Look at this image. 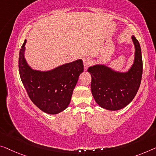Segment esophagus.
I'll list each match as a JSON object with an SVG mask.
<instances>
[{
    "label": "esophagus",
    "instance_id": "34e87169",
    "mask_svg": "<svg viewBox=\"0 0 156 156\" xmlns=\"http://www.w3.org/2000/svg\"><path fill=\"white\" fill-rule=\"evenodd\" d=\"M92 63V60L89 57H84L83 58V64L85 68H87L88 66H90Z\"/></svg>",
    "mask_w": 156,
    "mask_h": 156
}]
</instances>
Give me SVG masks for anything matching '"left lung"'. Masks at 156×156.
<instances>
[{
	"instance_id": "8db88e82",
	"label": "left lung",
	"mask_w": 156,
	"mask_h": 156,
	"mask_svg": "<svg viewBox=\"0 0 156 156\" xmlns=\"http://www.w3.org/2000/svg\"><path fill=\"white\" fill-rule=\"evenodd\" d=\"M133 64L127 71H116L106 64L90 66L92 94L97 104L104 109L118 111L128 105L134 98L140 86L143 71L141 47L134 36Z\"/></svg>"
}]
</instances>
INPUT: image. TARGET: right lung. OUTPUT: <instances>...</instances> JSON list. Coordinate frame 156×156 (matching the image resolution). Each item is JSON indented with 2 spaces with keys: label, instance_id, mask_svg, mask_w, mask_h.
<instances>
[{
  "label": "right lung",
  "instance_id": "obj_1",
  "mask_svg": "<svg viewBox=\"0 0 156 156\" xmlns=\"http://www.w3.org/2000/svg\"><path fill=\"white\" fill-rule=\"evenodd\" d=\"M23 43L19 57V71L29 98L37 107L48 114L64 111L71 101L79 76L84 70L83 60L66 63L48 71L33 69L25 59Z\"/></svg>",
  "mask_w": 156,
  "mask_h": 156
}]
</instances>
